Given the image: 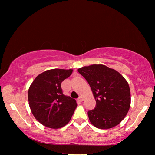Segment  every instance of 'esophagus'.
<instances>
[{"label": "esophagus", "instance_id": "1", "mask_svg": "<svg viewBox=\"0 0 155 155\" xmlns=\"http://www.w3.org/2000/svg\"><path fill=\"white\" fill-rule=\"evenodd\" d=\"M78 101H79L80 102H82V101H84L83 97V96H80L79 98H78Z\"/></svg>", "mask_w": 155, "mask_h": 155}]
</instances>
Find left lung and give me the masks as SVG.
I'll use <instances>...</instances> for the list:
<instances>
[{"label": "left lung", "instance_id": "8db88e82", "mask_svg": "<svg viewBox=\"0 0 155 155\" xmlns=\"http://www.w3.org/2000/svg\"><path fill=\"white\" fill-rule=\"evenodd\" d=\"M92 91L96 105L87 114L90 122L101 129L119 124L130 106V91L124 77L116 70L102 64L78 68Z\"/></svg>", "mask_w": 155, "mask_h": 155}]
</instances>
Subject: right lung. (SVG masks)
Instances as JSON below:
<instances>
[{
	"mask_svg": "<svg viewBox=\"0 0 155 155\" xmlns=\"http://www.w3.org/2000/svg\"><path fill=\"white\" fill-rule=\"evenodd\" d=\"M73 70L52 69L39 74L28 91V104L33 116L41 124L60 128L70 122L77 107L76 100L63 94L61 84Z\"/></svg>",
	"mask_w": 155,
	"mask_h": 155,
	"instance_id": "add662e5",
	"label": "right lung"
}]
</instances>
